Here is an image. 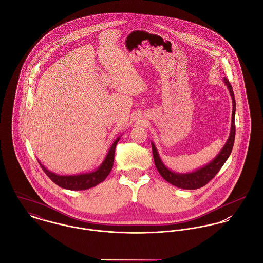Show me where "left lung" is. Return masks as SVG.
<instances>
[{"label":"left lung","instance_id":"8db88e82","mask_svg":"<svg viewBox=\"0 0 263 263\" xmlns=\"http://www.w3.org/2000/svg\"><path fill=\"white\" fill-rule=\"evenodd\" d=\"M223 82L225 86L228 88L229 93L232 98V104H233V111H232V120H231V129L229 137L223 146V148L220 150V152L214 157L213 160H211L209 163L204 164V166L197 168L190 173H176L172 170H170L164 162L162 161L158 150L154 142L151 141L152 146V153L154 157V163L160 175L170 183L175 185L176 187L183 189V190H196L200 189L205 185L215 175L219 173L221 167L224 165L228 157L230 156L232 149H233L234 140H235V112H236V102L234 97L233 88L229 81L224 78Z\"/></svg>","mask_w":263,"mask_h":263}]
</instances>
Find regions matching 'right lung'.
Returning <instances> with one entry per match:
<instances>
[{"label": "right lung", "mask_w": 263, "mask_h": 263, "mask_svg": "<svg viewBox=\"0 0 263 263\" xmlns=\"http://www.w3.org/2000/svg\"><path fill=\"white\" fill-rule=\"evenodd\" d=\"M121 136L117 137L116 140L113 142V144L108 150V153L105 156L103 162L100 164V166L91 172L82 173V174H78V175H58V174L52 173L49 170H47L39 160H38V162L47 176L60 187L65 189V190H70V191L88 190L90 187L96 186L100 182L104 181L107 178V176L110 175L113 164H114L115 148H116L118 141L120 140Z\"/></svg>", "instance_id": "add662e5"}]
</instances>
